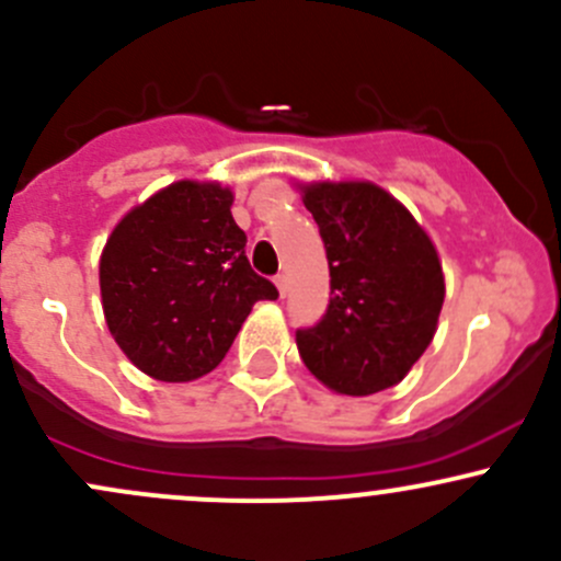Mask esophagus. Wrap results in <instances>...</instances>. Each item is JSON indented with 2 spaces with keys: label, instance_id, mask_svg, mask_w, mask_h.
<instances>
[{
  "label": "esophagus",
  "instance_id": "obj_1",
  "mask_svg": "<svg viewBox=\"0 0 561 561\" xmlns=\"http://www.w3.org/2000/svg\"><path fill=\"white\" fill-rule=\"evenodd\" d=\"M274 282H276V287H279V296L285 298L287 296V276L285 274H276Z\"/></svg>",
  "mask_w": 561,
  "mask_h": 561
}]
</instances>
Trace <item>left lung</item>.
Masks as SVG:
<instances>
[{"instance_id":"left-lung-1","label":"left lung","mask_w":561,"mask_h":561,"mask_svg":"<svg viewBox=\"0 0 561 561\" xmlns=\"http://www.w3.org/2000/svg\"><path fill=\"white\" fill-rule=\"evenodd\" d=\"M304 204L320 228L330 304L296 330L306 368L341 394L398 385L422 357L444 306V271L403 204L370 182H317Z\"/></svg>"}]
</instances>
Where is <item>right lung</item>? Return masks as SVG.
<instances>
[{
    "instance_id": "add662e5",
    "label": "right lung",
    "mask_w": 561,
    "mask_h": 561,
    "mask_svg": "<svg viewBox=\"0 0 561 561\" xmlns=\"http://www.w3.org/2000/svg\"><path fill=\"white\" fill-rule=\"evenodd\" d=\"M233 193L182 180L128 211L99 265L110 333L158 381H193L220 365L257 300L279 290L252 271Z\"/></svg>"
}]
</instances>
